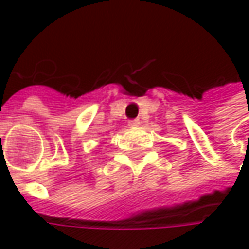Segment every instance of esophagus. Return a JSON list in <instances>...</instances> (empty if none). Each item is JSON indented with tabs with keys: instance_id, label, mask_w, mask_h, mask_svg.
<instances>
[{
	"instance_id": "esophagus-1",
	"label": "esophagus",
	"mask_w": 249,
	"mask_h": 249,
	"mask_svg": "<svg viewBox=\"0 0 249 249\" xmlns=\"http://www.w3.org/2000/svg\"><path fill=\"white\" fill-rule=\"evenodd\" d=\"M128 126H130V127H138V126H140V121H138V119L130 121L128 122Z\"/></svg>"
}]
</instances>
